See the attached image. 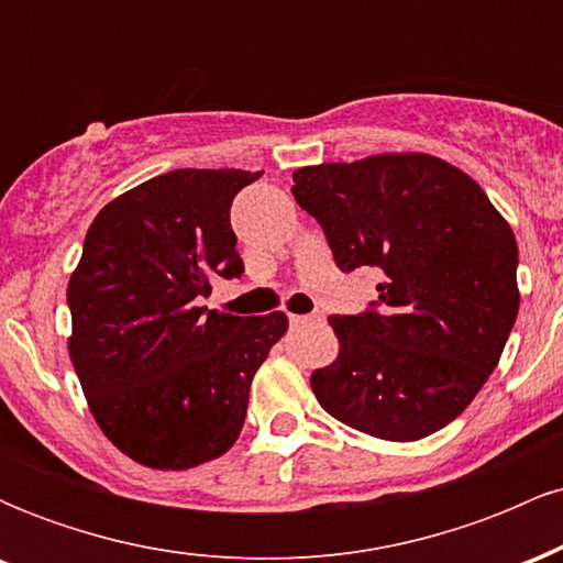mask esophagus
Returning a JSON list of instances; mask_svg holds the SVG:
<instances>
[{"mask_svg": "<svg viewBox=\"0 0 563 563\" xmlns=\"http://www.w3.org/2000/svg\"><path fill=\"white\" fill-rule=\"evenodd\" d=\"M288 320L294 328H303V325H312V322H320L318 314H288Z\"/></svg>", "mask_w": 563, "mask_h": 563, "instance_id": "obj_1", "label": "esophagus"}]
</instances>
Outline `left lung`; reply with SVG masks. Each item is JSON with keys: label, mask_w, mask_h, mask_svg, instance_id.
I'll use <instances>...</instances> for the list:
<instances>
[{"label": "left lung", "mask_w": 563, "mask_h": 563, "mask_svg": "<svg viewBox=\"0 0 563 563\" xmlns=\"http://www.w3.org/2000/svg\"><path fill=\"white\" fill-rule=\"evenodd\" d=\"M296 203L344 273L380 275L378 309L331 322L339 354L309 378L328 416L386 442L455 421L495 371L519 314V249L466 172L378 153L294 172Z\"/></svg>", "instance_id": "1"}]
</instances>
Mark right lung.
<instances>
[{
  "mask_svg": "<svg viewBox=\"0 0 563 563\" xmlns=\"http://www.w3.org/2000/svg\"><path fill=\"white\" fill-rule=\"evenodd\" d=\"M262 172L174 169L100 209L68 280V354L97 426L134 463L187 471L224 455L288 318L200 307L243 262L238 190Z\"/></svg>",
  "mask_w": 563,
  "mask_h": 563,
  "instance_id": "right-lung-1",
  "label": "right lung"
}]
</instances>
